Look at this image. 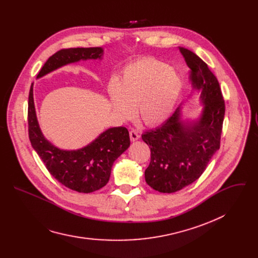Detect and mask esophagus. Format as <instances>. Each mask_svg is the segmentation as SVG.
<instances>
[{"label": "esophagus", "instance_id": "1", "mask_svg": "<svg viewBox=\"0 0 258 258\" xmlns=\"http://www.w3.org/2000/svg\"><path fill=\"white\" fill-rule=\"evenodd\" d=\"M130 138L133 142H135V141L140 139V134L137 131H131L130 132Z\"/></svg>", "mask_w": 258, "mask_h": 258}]
</instances>
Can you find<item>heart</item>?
<instances>
[{"label": "heart", "mask_w": 258, "mask_h": 258, "mask_svg": "<svg viewBox=\"0 0 258 258\" xmlns=\"http://www.w3.org/2000/svg\"><path fill=\"white\" fill-rule=\"evenodd\" d=\"M181 83L169 66L154 58H142L125 67L119 82H111L108 96L114 112L122 119L135 114L147 125L164 121L180 93Z\"/></svg>", "instance_id": "heart-1"}]
</instances>
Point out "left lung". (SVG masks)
I'll use <instances>...</instances> for the list:
<instances>
[{
	"label": "left lung",
	"mask_w": 258,
	"mask_h": 258,
	"mask_svg": "<svg viewBox=\"0 0 258 258\" xmlns=\"http://www.w3.org/2000/svg\"><path fill=\"white\" fill-rule=\"evenodd\" d=\"M178 49L190 68L189 97L197 93L203 107L196 119L183 120L180 105L164 123L142 135L151 150L145 179L160 193L179 191L200 177L219 149L225 117V101L217 79L194 52Z\"/></svg>",
	"instance_id": "1"
}]
</instances>
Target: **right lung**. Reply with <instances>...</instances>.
Here are the masks:
<instances>
[{
	"label": "right lung",
	"instance_id": "1",
	"mask_svg": "<svg viewBox=\"0 0 258 258\" xmlns=\"http://www.w3.org/2000/svg\"><path fill=\"white\" fill-rule=\"evenodd\" d=\"M104 50L95 48L63 49L52 55L36 79L65 66L87 60H102ZM28 136L32 148L41 157L49 172L62 185L80 193H92L109 180L114 161L131 145L126 127H110L94 141L78 150H63L43 135L35 113L33 84L28 96Z\"/></svg>",
	"mask_w": 258,
	"mask_h": 258
}]
</instances>
